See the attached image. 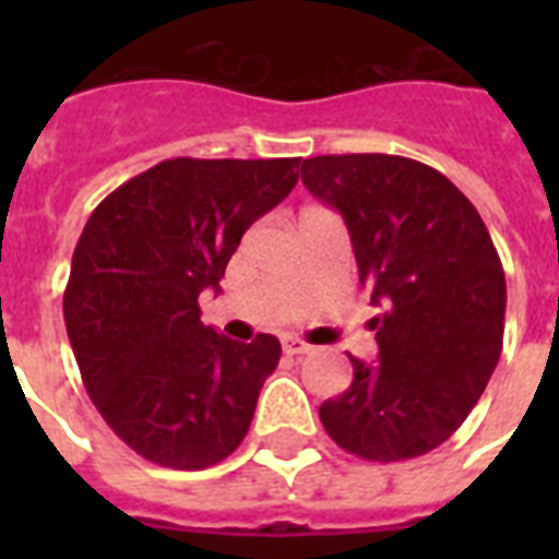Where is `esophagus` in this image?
Returning a JSON list of instances; mask_svg holds the SVG:
<instances>
[{"label": "esophagus", "instance_id": "obj_1", "mask_svg": "<svg viewBox=\"0 0 559 559\" xmlns=\"http://www.w3.org/2000/svg\"><path fill=\"white\" fill-rule=\"evenodd\" d=\"M281 345H284V354H289V357H298V354H310V350H313L307 342L296 340V336H284Z\"/></svg>", "mask_w": 559, "mask_h": 559}]
</instances>
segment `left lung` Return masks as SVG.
I'll return each instance as SVG.
<instances>
[{
  "mask_svg": "<svg viewBox=\"0 0 559 559\" xmlns=\"http://www.w3.org/2000/svg\"><path fill=\"white\" fill-rule=\"evenodd\" d=\"M301 179L342 214L382 307L377 362L350 357L354 382L319 417L359 459L426 455L467 420L502 357L508 289L485 219L441 170L406 156H313Z\"/></svg>",
  "mask_w": 559,
  "mask_h": 559,
  "instance_id": "1",
  "label": "left lung"
}]
</instances>
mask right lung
Segmentation results:
<instances>
[{
  "label": "right lung",
  "mask_w": 559,
  "mask_h": 559,
  "mask_svg": "<svg viewBox=\"0 0 559 559\" xmlns=\"http://www.w3.org/2000/svg\"><path fill=\"white\" fill-rule=\"evenodd\" d=\"M301 159H168L116 188L83 226L63 293L83 385L142 459L205 469L249 432L281 342L249 345L200 322L254 219L298 182Z\"/></svg>",
  "instance_id": "add662e5"
}]
</instances>
